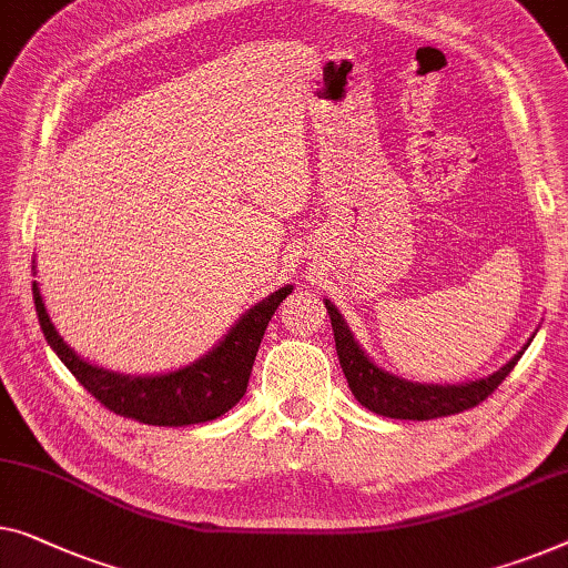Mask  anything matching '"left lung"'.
I'll return each mask as SVG.
<instances>
[{"label":"left lung","instance_id":"obj_1","mask_svg":"<svg viewBox=\"0 0 568 568\" xmlns=\"http://www.w3.org/2000/svg\"><path fill=\"white\" fill-rule=\"evenodd\" d=\"M325 307L331 312V325L335 335V351H338L341 366L348 386L361 405L372 409L376 415L394 417V420H435V417L458 415L464 409H471L489 397L505 376L513 372L523 351L509 361L497 374L487 376L481 382L458 384V386H438V384H413L397 376L376 368L372 361L364 356L358 343L353 341L348 325L343 323L341 312L335 304L325 300Z\"/></svg>","mask_w":568,"mask_h":568}]
</instances>
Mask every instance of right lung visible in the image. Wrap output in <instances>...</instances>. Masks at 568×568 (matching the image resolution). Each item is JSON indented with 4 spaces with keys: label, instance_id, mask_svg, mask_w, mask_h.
<instances>
[{
    "label": "right lung",
    "instance_id": "right-lung-1",
    "mask_svg": "<svg viewBox=\"0 0 568 568\" xmlns=\"http://www.w3.org/2000/svg\"><path fill=\"white\" fill-rule=\"evenodd\" d=\"M290 292L292 286H282L268 300L258 302L256 307L245 312L241 323L225 335V341L207 358L196 361L182 372L163 376H120L87 364L63 343L51 325L38 284H32V300H36V312L45 341L51 343L65 368L77 376V382L114 415L145 425L174 427L215 420V417L225 415L235 402H241L268 320Z\"/></svg>",
    "mask_w": 568,
    "mask_h": 568
}]
</instances>
